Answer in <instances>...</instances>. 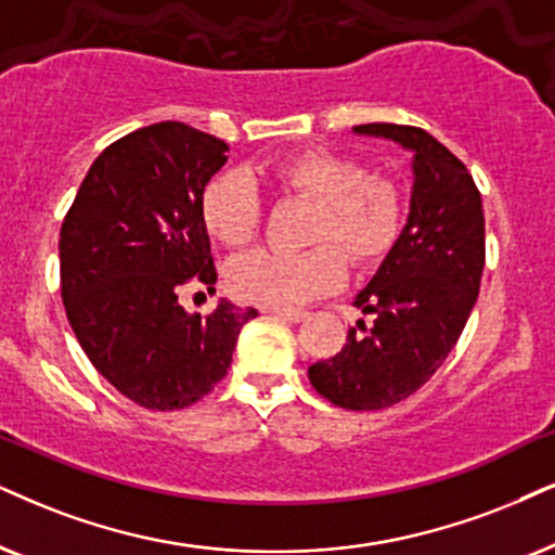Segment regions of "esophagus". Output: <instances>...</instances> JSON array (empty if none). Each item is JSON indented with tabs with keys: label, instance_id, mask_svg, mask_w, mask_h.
Returning a JSON list of instances; mask_svg holds the SVG:
<instances>
[{
	"label": "esophagus",
	"instance_id": "34e87169",
	"mask_svg": "<svg viewBox=\"0 0 555 555\" xmlns=\"http://www.w3.org/2000/svg\"><path fill=\"white\" fill-rule=\"evenodd\" d=\"M271 314H276V318H282V320H286V322H294V325H297V322H301L307 318V312H301V310H269Z\"/></svg>",
	"mask_w": 555,
	"mask_h": 555
}]
</instances>
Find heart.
<instances>
[{
	"mask_svg": "<svg viewBox=\"0 0 555 555\" xmlns=\"http://www.w3.org/2000/svg\"><path fill=\"white\" fill-rule=\"evenodd\" d=\"M286 192L318 202L312 243L330 241L350 261H382L397 243L404 222V199L395 181L366 173L356 158L333 151H305L276 168ZM202 217L217 241L241 248L261 230L263 202L245 171H228L205 189ZM346 279V263L334 245H314L301 254L258 248L228 266V286L237 299L289 310L320 294L335 292Z\"/></svg>",
	"mask_w": 555,
	"mask_h": 555,
	"instance_id": "b5f03b06",
	"label": "heart"
}]
</instances>
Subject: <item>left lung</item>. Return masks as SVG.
<instances>
[{"mask_svg":"<svg viewBox=\"0 0 555 555\" xmlns=\"http://www.w3.org/2000/svg\"><path fill=\"white\" fill-rule=\"evenodd\" d=\"M412 153L410 212L397 243L353 305L374 314L348 330L333 359L307 376L343 410H384L423 387L459 340L483 271V209L466 166L430 132L410 125H356Z\"/></svg>","mask_w":555,"mask_h":555,"instance_id":"obj_1","label":"left lung"}]
</instances>
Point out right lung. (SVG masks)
I'll return each mask as SVG.
<instances>
[{
    "label": "right lung",
    "instance_id": "add662e5",
    "mask_svg": "<svg viewBox=\"0 0 555 555\" xmlns=\"http://www.w3.org/2000/svg\"><path fill=\"white\" fill-rule=\"evenodd\" d=\"M228 151L173 120L130 132L96 156L61 225L68 325L94 369L145 410L209 395L258 314L228 299L207 318L179 305L184 284L217 282L202 199Z\"/></svg>",
    "mask_w": 555,
    "mask_h": 555
}]
</instances>
